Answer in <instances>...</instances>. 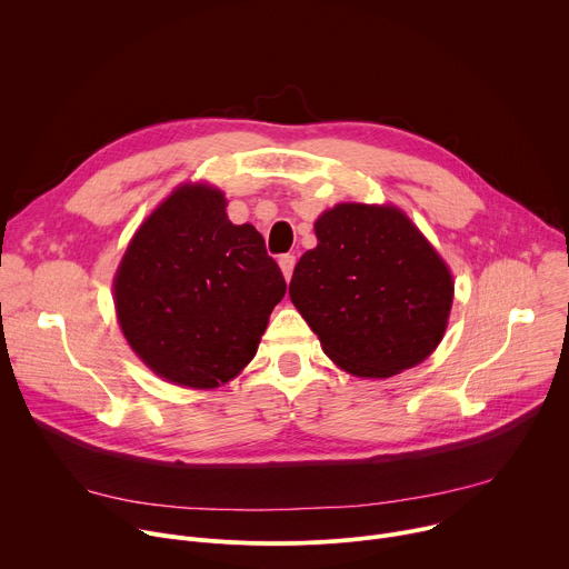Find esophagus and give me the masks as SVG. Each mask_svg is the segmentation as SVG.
Returning <instances> with one entry per match:
<instances>
[{"mask_svg": "<svg viewBox=\"0 0 569 569\" xmlns=\"http://www.w3.org/2000/svg\"><path fill=\"white\" fill-rule=\"evenodd\" d=\"M295 263H297L295 254H281V257H279V266H281V272H283L286 281H290L292 270H295Z\"/></svg>", "mask_w": 569, "mask_h": 569, "instance_id": "34e87169", "label": "esophagus"}]
</instances>
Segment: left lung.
<instances>
[{
	"label": "left lung",
	"instance_id": "obj_1",
	"mask_svg": "<svg viewBox=\"0 0 569 569\" xmlns=\"http://www.w3.org/2000/svg\"><path fill=\"white\" fill-rule=\"evenodd\" d=\"M317 248L295 266L290 299L323 353L360 378H389L441 342L452 274L396 207L338 204L315 222Z\"/></svg>",
	"mask_w": 569,
	"mask_h": 569
}]
</instances>
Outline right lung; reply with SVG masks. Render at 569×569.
I'll return each mask as SVG.
<instances>
[{
    "label": "right lung",
    "mask_w": 569,
    "mask_h": 569,
    "mask_svg": "<svg viewBox=\"0 0 569 569\" xmlns=\"http://www.w3.org/2000/svg\"><path fill=\"white\" fill-rule=\"evenodd\" d=\"M224 196L184 184L161 202L121 259L114 306L132 351L169 382L211 389L246 367L283 274L252 224H231Z\"/></svg>",
    "instance_id": "1"
}]
</instances>
